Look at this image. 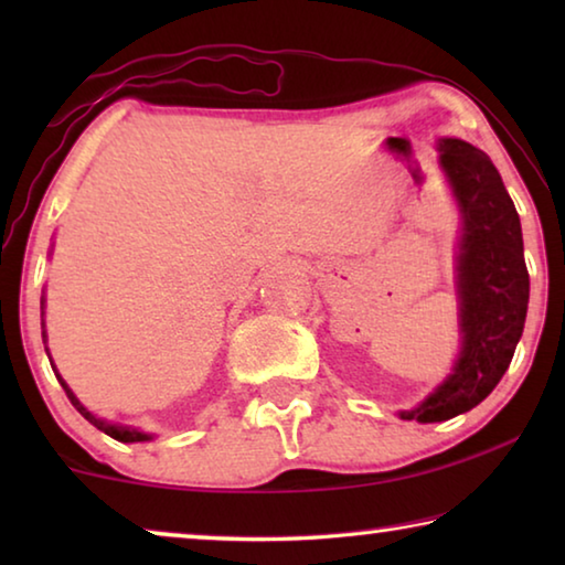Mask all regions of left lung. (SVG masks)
I'll list each match as a JSON object with an SVG mask.
<instances>
[{
    "label": "left lung",
    "instance_id": "1",
    "mask_svg": "<svg viewBox=\"0 0 565 565\" xmlns=\"http://www.w3.org/2000/svg\"><path fill=\"white\" fill-rule=\"evenodd\" d=\"M438 167L461 214L456 244V299L461 351L451 374L398 418L436 424L466 414L509 369L529 311V269L521 218L489 154L463 139L436 141Z\"/></svg>",
    "mask_w": 565,
    "mask_h": 565
}]
</instances>
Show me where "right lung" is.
Instances as JSON below:
<instances>
[{
    "mask_svg": "<svg viewBox=\"0 0 565 565\" xmlns=\"http://www.w3.org/2000/svg\"><path fill=\"white\" fill-rule=\"evenodd\" d=\"M42 317H44V296H42ZM42 329H44V319H42ZM42 339H44V349H46V331H42ZM50 351V349H46ZM50 363H52V359H50ZM52 369H54V374H56V366L52 363ZM56 379H60V384H62V388L66 391V396H70V401H72V406L79 411V414L89 420L92 426H97L99 431H104L107 436H111L114 441H121V444H137V441H151V438H154V434H145V431H139V428H134V426H127V424H114V420H107V418H99V416H94L92 411L82 404L79 398L74 396V391L66 386V381L56 374Z\"/></svg>",
    "mask_w": 565,
    "mask_h": 565,
    "instance_id": "1",
    "label": "right lung"
}]
</instances>
